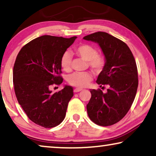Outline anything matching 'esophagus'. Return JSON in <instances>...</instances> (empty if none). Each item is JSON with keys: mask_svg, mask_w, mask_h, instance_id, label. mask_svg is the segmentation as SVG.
<instances>
[{"mask_svg": "<svg viewBox=\"0 0 156 156\" xmlns=\"http://www.w3.org/2000/svg\"><path fill=\"white\" fill-rule=\"evenodd\" d=\"M81 90H82V89H80V88H76V89H74L73 92L76 93V92H80Z\"/></svg>", "mask_w": 156, "mask_h": 156, "instance_id": "1", "label": "esophagus"}]
</instances>
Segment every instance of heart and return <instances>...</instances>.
<instances>
[{
  "mask_svg": "<svg viewBox=\"0 0 156 156\" xmlns=\"http://www.w3.org/2000/svg\"><path fill=\"white\" fill-rule=\"evenodd\" d=\"M76 55L87 62L88 66L95 72L101 71L105 66V59L102 55H98L97 50L89 44H82L75 49ZM71 56L68 52H64L60 59V66L65 71L71 69ZM92 77L90 73H74L67 77V81L71 85L78 88L87 86Z\"/></svg>",
  "mask_w": 156,
  "mask_h": 156,
  "instance_id": "b5f03b06",
  "label": "heart"
}]
</instances>
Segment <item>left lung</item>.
Here are the masks:
<instances>
[{"mask_svg": "<svg viewBox=\"0 0 156 156\" xmlns=\"http://www.w3.org/2000/svg\"><path fill=\"white\" fill-rule=\"evenodd\" d=\"M83 39L94 42L100 47L106 63L96 82L100 87L108 85L106 93L101 90H90L88 116L101 126L113 125L127 114L135 98L138 87L135 59L124 42L106 32H96Z\"/></svg>", "mask_w": 156, "mask_h": 156, "instance_id": "1", "label": "left lung"}]
</instances>
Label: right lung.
I'll list each match as a JSON object with an SVG mask.
<instances>
[{
    "instance_id": "add662e5",
    "label": "right lung",
    "mask_w": 156,
    "mask_h": 156,
    "mask_svg": "<svg viewBox=\"0 0 156 156\" xmlns=\"http://www.w3.org/2000/svg\"><path fill=\"white\" fill-rule=\"evenodd\" d=\"M76 38L40 36L25 45L16 58L13 83L17 101L31 121L45 128L63 121L73 96L71 86L55 93L50 88L63 82L60 59Z\"/></svg>"
}]
</instances>
